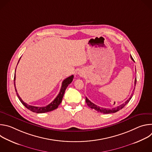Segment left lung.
<instances>
[{"label":"left lung","mask_w":152,"mask_h":152,"mask_svg":"<svg viewBox=\"0 0 152 152\" xmlns=\"http://www.w3.org/2000/svg\"><path fill=\"white\" fill-rule=\"evenodd\" d=\"M131 59L134 61V59L132 58V57L131 55ZM136 83H137V78H135V83H134L135 86L136 85ZM134 90H135V88H134V90H133V91H132V93L131 97H130V98H129L128 100H126L124 103H123V104H120V105H119V106H117V107H113V108H112V109H109V108H104V107H102L98 106H97L96 104H94L93 103H92L90 100H89L87 97H86L85 101H86V103H87V105H88L89 107H90L91 108V109L95 110L97 111L98 113H102V114H111V113H115L118 111L119 110H121L122 108H123V107L128 103V102L130 101V100L131 99V98H132V96H133V94H134Z\"/></svg>","instance_id":"1"}]
</instances>
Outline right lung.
I'll return each mask as SVG.
<instances>
[{"label": "right lung", "mask_w": 152, "mask_h": 152, "mask_svg": "<svg viewBox=\"0 0 152 152\" xmlns=\"http://www.w3.org/2000/svg\"><path fill=\"white\" fill-rule=\"evenodd\" d=\"M73 77H74V76L72 75L69 77H68L67 78H66V79H64L63 80L62 83V86H61L60 91H59L58 95L56 96V97L54 99V100L52 101L50 104H49L46 106H42V107H38V106H34L29 105V104H27L26 103L24 102L22 100V99L20 98V97L19 96V95H18V94L17 91L16 87H15V73L14 74V86H15V91H16V94H17V96L18 99L20 100L21 103H22L27 108V109H28L29 110L31 111L32 112H34V113H48V112H50V111H52L53 110H55L58 107V106L59 105V104L62 102V97L64 96L65 91H66V88H67L68 85L70 83H71L73 81Z\"/></svg>", "instance_id": "right-lung-1"}]
</instances>
